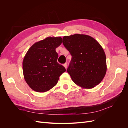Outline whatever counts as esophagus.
I'll return each instance as SVG.
<instances>
[{"label":"esophagus","mask_w":128,"mask_h":128,"mask_svg":"<svg viewBox=\"0 0 128 128\" xmlns=\"http://www.w3.org/2000/svg\"><path fill=\"white\" fill-rule=\"evenodd\" d=\"M64 66L65 67V68L66 69L67 67V63H65L64 64Z\"/></svg>","instance_id":"esophagus-1"}]
</instances>
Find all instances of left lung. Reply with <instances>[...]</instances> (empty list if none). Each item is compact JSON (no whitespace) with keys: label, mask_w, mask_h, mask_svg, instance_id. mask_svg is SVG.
<instances>
[{"label":"left lung","mask_w":128,"mask_h":128,"mask_svg":"<svg viewBox=\"0 0 128 128\" xmlns=\"http://www.w3.org/2000/svg\"><path fill=\"white\" fill-rule=\"evenodd\" d=\"M72 60L67 71L72 81L85 88L97 86L105 76L106 55L102 46L92 37L75 34L62 38Z\"/></svg>","instance_id":"1"}]
</instances>
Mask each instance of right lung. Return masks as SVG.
Wrapping results in <instances>:
<instances>
[{
	"label": "right lung",
	"mask_w": 128,
	"mask_h": 128,
	"mask_svg": "<svg viewBox=\"0 0 128 128\" xmlns=\"http://www.w3.org/2000/svg\"><path fill=\"white\" fill-rule=\"evenodd\" d=\"M61 43L60 37H48L35 42L26 52L23 60V72L26 82L33 90L48 91L66 72L65 68L57 62L56 48Z\"/></svg>",
	"instance_id": "1"
}]
</instances>
